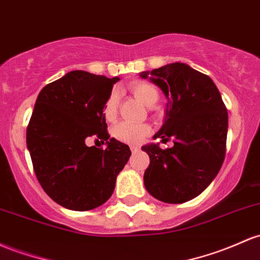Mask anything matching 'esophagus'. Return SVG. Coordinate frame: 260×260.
Masks as SVG:
<instances>
[{"instance_id":"34e87169","label":"esophagus","mask_w":260,"mask_h":260,"mask_svg":"<svg viewBox=\"0 0 260 260\" xmlns=\"http://www.w3.org/2000/svg\"><path fill=\"white\" fill-rule=\"evenodd\" d=\"M131 150H132V153H136L139 150V147L138 145H131Z\"/></svg>"}]
</instances>
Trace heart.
I'll list each match as a JSON object with an SVG mask.
<instances>
[{
	"instance_id": "b5f03b06",
	"label": "heart",
	"mask_w": 260,
	"mask_h": 260,
	"mask_svg": "<svg viewBox=\"0 0 260 260\" xmlns=\"http://www.w3.org/2000/svg\"><path fill=\"white\" fill-rule=\"evenodd\" d=\"M133 93L147 106H152L158 101V90L148 82H138L132 87ZM118 106V92L112 91L105 102L104 115L107 119H113ZM150 125L147 123H135L129 121H122L113 128V135L119 141L131 144H138L149 136Z\"/></svg>"
}]
</instances>
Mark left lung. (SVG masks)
<instances>
[{
  "instance_id": "1",
  "label": "left lung",
  "mask_w": 260,
  "mask_h": 260,
  "mask_svg": "<svg viewBox=\"0 0 260 260\" xmlns=\"http://www.w3.org/2000/svg\"><path fill=\"white\" fill-rule=\"evenodd\" d=\"M167 99L165 118L154 139L174 147L161 149L147 144L150 162L144 172V186L156 200L182 204L199 196L216 178L226 154L227 108L210 76L184 62H172L159 69L143 71Z\"/></svg>"
}]
</instances>
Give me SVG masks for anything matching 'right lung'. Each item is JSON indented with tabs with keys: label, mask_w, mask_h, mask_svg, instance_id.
Masks as SVG:
<instances>
[{
	"label": "right lung",
	"mask_w": 260,
	"mask_h": 260,
	"mask_svg": "<svg viewBox=\"0 0 260 260\" xmlns=\"http://www.w3.org/2000/svg\"><path fill=\"white\" fill-rule=\"evenodd\" d=\"M119 78L74 70L42 88L27 127V148L43 190L74 211L96 209L113 193L131 149L110 138L105 102ZM95 135L105 150L87 147Z\"/></svg>",
	"instance_id": "add662e5"
}]
</instances>
